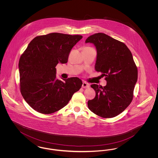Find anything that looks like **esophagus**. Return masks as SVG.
I'll return each mask as SVG.
<instances>
[{
  "label": "esophagus",
  "instance_id": "1",
  "mask_svg": "<svg viewBox=\"0 0 158 158\" xmlns=\"http://www.w3.org/2000/svg\"><path fill=\"white\" fill-rule=\"evenodd\" d=\"M83 88L84 89H86V88H88L89 87V85L88 83L86 82H83L82 86Z\"/></svg>",
  "mask_w": 158,
  "mask_h": 158
}]
</instances>
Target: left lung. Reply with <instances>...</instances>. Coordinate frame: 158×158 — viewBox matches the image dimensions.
Instances as JSON below:
<instances>
[{
	"instance_id": "left-lung-1",
	"label": "left lung",
	"mask_w": 158,
	"mask_h": 158,
	"mask_svg": "<svg viewBox=\"0 0 158 158\" xmlns=\"http://www.w3.org/2000/svg\"><path fill=\"white\" fill-rule=\"evenodd\" d=\"M88 43L95 45L97 52L95 69L102 73L106 81L104 87L90 85L96 95L88 101V108L101 117H114L132 101L137 69L132 54L123 43L104 33L90 35L85 41Z\"/></svg>"
}]
</instances>
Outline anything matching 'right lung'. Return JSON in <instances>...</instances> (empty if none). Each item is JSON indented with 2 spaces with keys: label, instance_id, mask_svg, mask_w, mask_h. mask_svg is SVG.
I'll return each instance as SVG.
<instances>
[{
  "label": "right lung",
  "instance_id": "add662e5",
  "mask_svg": "<svg viewBox=\"0 0 158 158\" xmlns=\"http://www.w3.org/2000/svg\"><path fill=\"white\" fill-rule=\"evenodd\" d=\"M82 35L50 33L34 38L19 61L23 98L38 113L48 114L67 105L82 82L76 77L60 81L56 65L66 63L72 48Z\"/></svg>",
  "mask_w": 158,
  "mask_h": 158
}]
</instances>
